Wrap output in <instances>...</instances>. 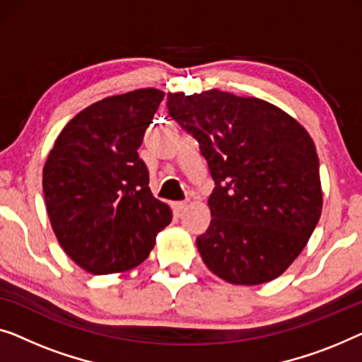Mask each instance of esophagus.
<instances>
[{"mask_svg": "<svg viewBox=\"0 0 362 362\" xmlns=\"http://www.w3.org/2000/svg\"><path fill=\"white\" fill-rule=\"evenodd\" d=\"M187 208V202H174L172 203V210H174V213H177V215H180V213L185 210Z\"/></svg>", "mask_w": 362, "mask_h": 362, "instance_id": "1", "label": "esophagus"}]
</instances>
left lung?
I'll return each mask as SVG.
<instances>
[{"instance_id":"obj_1","label":"left lung","mask_w":362,"mask_h":362,"mask_svg":"<svg viewBox=\"0 0 362 362\" xmlns=\"http://www.w3.org/2000/svg\"><path fill=\"white\" fill-rule=\"evenodd\" d=\"M167 110L195 137L215 182L210 226L197 238L203 262L236 285L281 276L322 215L312 137L277 106L216 88L169 93Z\"/></svg>"}]
</instances>
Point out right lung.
<instances>
[{"instance_id": "add662e5", "label": "right lung", "mask_w": 362, "mask_h": 362, "mask_svg": "<svg viewBox=\"0 0 362 362\" xmlns=\"http://www.w3.org/2000/svg\"><path fill=\"white\" fill-rule=\"evenodd\" d=\"M164 91L141 88L88 106L60 132L44 165V198L67 256L95 276L147 259L170 208L137 154Z\"/></svg>"}]
</instances>
